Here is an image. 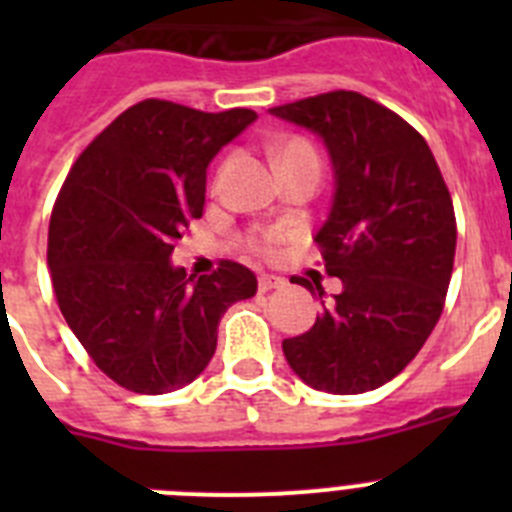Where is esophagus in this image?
Masks as SVG:
<instances>
[{
	"instance_id": "esophagus-1",
	"label": "esophagus",
	"mask_w": 512,
	"mask_h": 512,
	"mask_svg": "<svg viewBox=\"0 0 512 512\" xmlns=\"http://www.w3.org/2000/svg\"><path fill=\"white\" fill-rule=\"evenodd\" d=\"M284 279L277 277V274H259V289L261 292H269V289L282 287Z\"/></svg>"
}]
</instances>
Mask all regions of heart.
<instances>
[{
  "label": "heart",
  "instance_id": "heart-1",
  "mask_svg": "<svg viewBox=\"0 0 512 512\" xmlns=\"http://www.w3.org/2000/svg\"><path fill=\"white\" fill-rule=\"evenodd\" d=\"M297 156H315V151H312L310 143H305V140L300 138H289V140H282L277 148H274V161L277 164H282V161H287V158H297ZM279 246V235L277 233H264L259 238V241H253V248L259 253H274Z\"/></svg>",
  "mask_w": 512,
  "mask_h": 512
}]
</instances>
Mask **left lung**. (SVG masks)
Instances as JSON below:
<instances>
[{"instance_id": "8db88e82", "label": "left lung", "mask_w": 512, "mask_h": 512, "mask_svg": "<svg viewBox=\"0 0 512 512\" xmlns=\"http://www.w3.org/2000/svg\"><path fill=\"white\" fill-rule=\"evenodd\" d=\"M269 112L328 151L333 200L315 243L343 284L307 333L282 343L284 359L312 390H377L441 318L456 251L451 194L423 135L364 94L341 89Z\"/></svg>"}]
</instances>
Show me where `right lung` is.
Masks as SVG:
<instances>
[{
  "label": "right lung",
  "instance_id": "right-lung-1",
  "mask_svg": "<svg viewBox=\"0 0 512 512\" xmlns=\"http://www.w3.org/2000/svg\"><path fill=\"white\" fill-rule=\"evenodd\" d=\"M256 120L146 99L122 112L66 176L48 230L63 318L94 364L138 395H164L210 364L217 323L256 295V274L223 261L210 277L171 264L202 217L207 166Z\"/></svg>",
  "mask_w": 512,
  "mask_h": 512
}]
</instances>
